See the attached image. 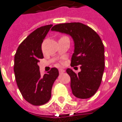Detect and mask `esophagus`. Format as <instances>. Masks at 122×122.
Returning <instances> with one entry per match:
<instances>
[{
	"label": "esophagus",
	"mask_w": 122,
	"mask_h": 122,
	"mask_svg": "<svg viewBox=\"0 0 122 122\" xmlns=\"http://www.w3.org/2000/svg\"><path fill=\"white\" fill-rule=\"evenodd\" d=\"M59 71L60 74H62V73H63V72L65 71V70H64L63 69H59Z\"/></svg>",
	"instance_id": "esophagus-1"
}]
</instances>
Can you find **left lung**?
<instances>
[{
  "instance_id": "1",
  "label": "left lung",
  "mask_w": 122,
  "mask_h": 122,
  "mask_svg": "<svg viewBox=\"0 0 122 122\" xmlns=\"http://www.w3.org/2000/svg\"><path fill=\"white\" fill-rule=\"evenodd\" d=\"M52 30L71 35L75 50L71 66H80L81 71L75 73L67 69L71 78V88L74 96L87 99L93 96L100 87L104 70V47L98 34L91 27L81 22L55 25Z\"/></svg>"
}]
</instances>
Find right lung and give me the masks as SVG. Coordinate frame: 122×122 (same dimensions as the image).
<instances>
[{
  "label": "right lung",
  "instance_id": "right-lung-1",
  "mask_svg": "<svg viewBox=\"0 0 122 122\" xmlns=\"http://www.w3.org/2000/svg\"><path fill=\"white\" fill-rule=\"evenodd\" d=\"M52 24L35 30L20 44L14 57V73L22 97L35 106L47 103L51 98L53 83L59 76V71L52 67L43 76L38 63L44 58L41 44Z\"/></svg>",
  "mask_w": 122,
  "mask_h": 122
}]
</instances>
